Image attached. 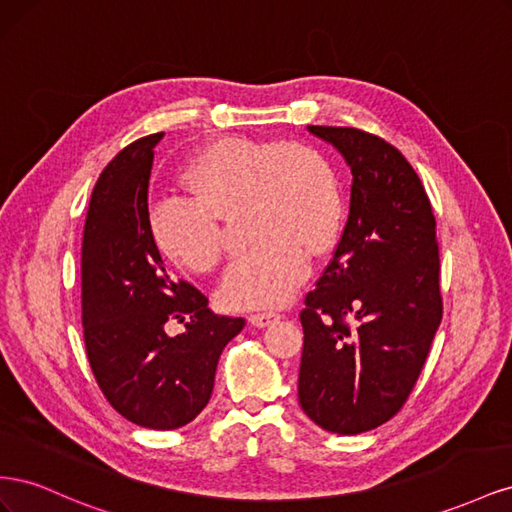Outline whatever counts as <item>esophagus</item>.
<instances>
[{
    "label": "esophagus",
    "mask_w": 512,
    "mask_h": 512,
    "mask_svg": "<svg viewBox=\"0 0 512 512\" xmlns=\"http://www.w3.org/2000/svg\"><path fill=\"white\" fill-rule=\"evenodd\" d=\"M247 320H250L252 327L265 329V327H269V324H273L275 320H280V314H277V312H260V314H252Z\"/></svg>",
    "instance_id": "34e87169"
}]
</instances>
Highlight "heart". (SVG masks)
Masks as SVG:
<instances>
[{
  "instance_id": "obj_1",
  "label": "heart",
  "mask_w": 512,
  "mask_h": 512,
  "mask_svg": "<svg viewBox=\"0 0 512 512\" xmlns=\"http://www.w3.org/2000/svg\"><path fill=\"white\" fill-rule=\"evenodd\" d=\"M192 198L160 196L145 213L156 252L173 265L207 273L220 260L218 218L247 205L256 241L228 265L218 303L230 312L280 307L344 226L346 203L337 168L316 147L230 136L211 143L183 168Z\"/></svg>"
}]
</instances>
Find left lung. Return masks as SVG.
Returning <instances> with one entry per match:
<instances>
[{
    "mask_svg": "<svg viewBox=\"0 0 512 512\" xmlns=\"http://www.w3.org/2000/svg\"><path fill=\"white\" fill-rule=\"evenodd\" d=\"M307 130L342 153L352 188L342 239L301 312L299 404L318 427L354 436L406 404L440 327L436 218L393 145L356 128Z\"/></svg>",
    "mask_w": 512,
    "mask_h": 512,
    "instance_id": "obj_1",
    "label": "left lung"
}]
</instances>
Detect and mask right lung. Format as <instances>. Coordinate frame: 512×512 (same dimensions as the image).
Instances as JSON below:
<instances>
[{
  "label": "right lung",
  "mask_w": 512,
  "mask_h": 512,
  "mask_svg": "<svg viewBox=\"0 0 512 512\" xmlns=\"http://www.w3.org/2000/svg\"><path fill=\"white\" fill-rule=\"evenodd\" d=\"M141 138L108 164L91 192L83 232V329L91 371L123 418L147 429L188 425L209 404L220 354L245 327L213 314L207 297L175 280L147 235L153 147ZM181 321L170 338L165 324Z\"/></svg>",
  "instance_id": "1"
}]
</instances>
